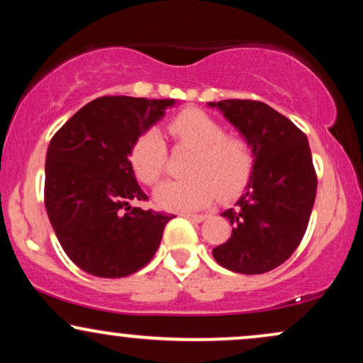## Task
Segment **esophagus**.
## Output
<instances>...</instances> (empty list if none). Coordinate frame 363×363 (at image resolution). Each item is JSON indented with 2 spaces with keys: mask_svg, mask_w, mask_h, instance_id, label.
Returning <instances> with one entry per match:
<instances>
[{
  "mask_svg": "<svg viewBox=\"0 0 363 363\" xmlns=\"http://www.w3.org/2000/svg\"><path fill=\"white\" fill-rule=\"evenodd\" d=\"M184 218L187 220H193V222H203L206 218V215H199V213H181Z\"/></svg>",
  "mask_w": 363,
  "mask_h": 363,
  "instance_id": "34e87169",
  "label": "esophagus"
}]
</instances>
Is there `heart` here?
I'll use <instances>...</instances> for the list:
<instances>
[{"label":"heart","mask_w":363,"mask_h":363,"mask_svg":"<svg viewBox=\"0 0 363 363\" xmlns=\"http://www.w3.org/2000/svg\"><path fill=\"white\" fill-rule=\"evenodd\" d=\"M177 143L193 147L184 179H167L155 189L158 206L174 211L198 210L218 196H232L245 184L252 169V153L242 138L223 135L218 121L199 109H187L169 123ZM167 164L164 140L147 131L131 148V165L145 184H155Z\"/></svg>","instance_id":"heart-1"}]
</instances>
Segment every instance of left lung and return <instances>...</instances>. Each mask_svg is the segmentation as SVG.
Returning a JSON list of instances; mask_svg holds the SVG:
<instances>
[{"mask_svg":"<svg viewBox=\"0 0 363 363\" xmlns=\"http://www.w3.org/2000/svg\"><path fill=\"white\" fill-rule=\"evenodd\" d=\"M234 126L252 153L244 193L222 216L232 225L227 242L213 249L223 268L261 274L280 266L298 247L318 177L307 136L285 116L257 101L208 102Z\"/></svg>","mask_w":363,"mask_h":363,"instance_id":"8db88e82","label":"left lung"}]
</instances>
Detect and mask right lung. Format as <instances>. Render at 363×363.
<instances>
[{"instance_id": "1", "label": "right lung", "mask_w": 363, "mask_h": 363, "mask_svg": "<svg viewBox=\"0 0 363 363\" xmlns=\"http://www.w3.org/2000/svg\"><path fill=\"white\" fill-rule=\"evenodd\" d=\"M177 106L174 99L99 97L66 121L45 155L44 201L61 247L78 268L123 278L155 256L174 215L141 210L131 148Z\"/></svg>"}]
</instances>
